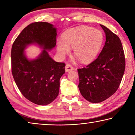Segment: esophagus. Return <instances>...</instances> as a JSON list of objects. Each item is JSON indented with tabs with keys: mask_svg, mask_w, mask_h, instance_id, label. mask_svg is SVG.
I'll list each match as a JSON object with an SVG mask.
<instances>
[{
	"mask_svg": "<svg viewBox=\"0 0 135 135\" xmlns=\"http://www.w3.org/2000/svg\"><path fill=\"white\" fill-rule=\"evenodd\" d=\"M65 71L66 72H69L73 70L74 69V68L72 65H71L70 64H67L65 65Z\"/></svg>",
	"mask_w": 135,
	"mask_h": 135,
	"instance_id": "esophagus-1",
	"label": "esophagus"
}]
</instances>
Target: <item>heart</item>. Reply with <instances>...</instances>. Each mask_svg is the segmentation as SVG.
I'll return each instance as SVG.
<instances>
[{
	"mask_svg": "<svg viewBox=\"0 0 135 135\" xmlns=\"http://www.w3.org/2000/svg\"><path fill=\"white\" fill-rule=\"evenodd\" d=\"M104 42V35L99 30L90 27L80 26L65 32L62 41L58 40L56 50L61 56L73 48L74 56L80 62L87 63L95 58Z\"/></svg>",
	"mask_w": 135,
	"mask_h": 135,
	"instance_id": "heart-1",
	"label": "heart"
}]
</instances>
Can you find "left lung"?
<instances>
[{
  "instance_id": "obj_1",
  "label": "left lung",
  "mask_w": 135,
  "mask_h": 135,
  "mask_svg": "<svg viewBox=\"0 0 135 135\" xmlns=\"http://www.w3.org/2000/svg\"><path fill=\"white\" fill-rule=\"evenodd\" d=\"M106 41L98 58L86 67L78 69L81 95L89 102L99 103L118 89L125 70V58L122 42L107 27L100 25Z\"/></svg>"
}]
</instances>
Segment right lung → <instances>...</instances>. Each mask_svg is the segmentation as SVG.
<instances>
[{"instance_id": "right-lung-1", "label": "right lung", "mask_w": 135, "mask_h": 135, "mask_svg": "<svg viewBox=\"0 0 135 135\" xmlns=\"http://www.w3.org/2000/svg\"><path fill=\"white\" fill-rule=\"evenodd\" d=\"M57 28L46 22H36L22 30L13 43L11 64L13 79L24 97L34 104L46 105L58 95L59 80L65 73V64L49 55L56 43ZM42 50L30 59L25 51L29 45Z\"/></svg>"}]
</instances>
